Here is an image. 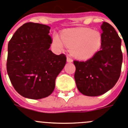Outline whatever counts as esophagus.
<instances>
[{"label": "esophagus", "mask_w": 128, "mask_h": 128, "mask_svg": "<svg viewBox=\"0 0 128 128\" xmlns=\"http://www.w3.org/2000/svg\"><path fill=\"white\" fill-rule=\"evenodd\" d=\"M67 62H72V59L70 57L68 56V57H67Z\"/></svg>", "instance_id": "esophagus-1"}]
</instances>
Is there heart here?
Wrapping results in <instances>:
<instances>
[{"label": "heart", "instance_id": "obj_1", "mask_svg": "<svg viewBox=\"0 0 128 128\" xmlns=\"http://www.w3.org/2000/svg\"><path fill=\"white\" fill-rule=\"evenodd\" d=\"M54 42L59 48L64 44L71 48L72 56L78 59H88L100 50L102 45V36L98 30L88 28L66 29L60 34V38L54 36Z\"/></svg>", "mask_w": 128, "mask_h": 128}]
</instances>
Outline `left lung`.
<instances>
[{
    "label": "left lung",
    "mask_w": 128,
    "mask_h": 128,
    "mask_svg": "<svg viewBox=\"0 0 128 128\" xmlns=\"http://www.w3.org/2000/svg\"><path fill=\"white\" fill-rule=\"evenodd\" d=\"M101 28L103 32L100 51L86 61H73L76 87L82 94L87 96H98L108 91L120 75L121 40L108 23L103 22Z\"/></svg>",
    "instance_id": "left-lung-1"
}]
</instances>
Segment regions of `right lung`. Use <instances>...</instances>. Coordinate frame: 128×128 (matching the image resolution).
Returning <instances> with one entry per match:
<instances>
[{"mask_svg": "<svg viewBox=\"0 0 128 128\" xmlns=\"http://www.w3.org/2000/svg\"><path fill=\"white\" fill-rule=\"evenodd\" d=\"M50 30L48 25L26 23L8 43V76L17 92L27 98L50 96L66 62L64 54L57 56L49 50L52 42Z\"/></svg>", "mask_w": 128, "mask_h": 128, "instance_id": "obj_1", "label": "right lung"}]
</instances>
